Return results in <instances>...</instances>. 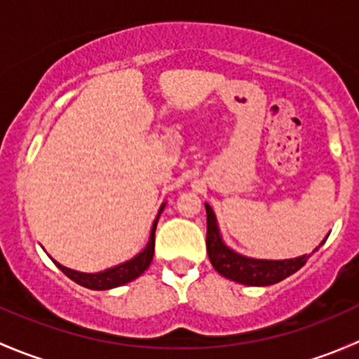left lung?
Listing matches in <instances>:
<instances>
[{
	"mask_svg": "<svg viewBox=\"0 0 359 359\" xmlns=\"http://www.w3.org/2000/svg\"><path fill=\"white\" fill-rule=\"evenodd\" d=\"M206 252H208L210 262L215 267L219 274H222L227 280H233L236 283L248 285V287H267L278 281L285 280L290 274L297 273L304 264L307 262L313 253L309 255H300L295 259L285 260H262V259H250V257L240 255L234 250L226 247L220 236L219 226H217L215 213L212 206L206 205ZM327 240V238H325ZM321 241V245L325 243ZM320 248V247H318ZM316 248V250H318ZM314 250V252H316Z\"/></svg>",
	"mask_w": 359,
	"mask_h": 359,
	"instance_id": "1",
	"label": "left lung"
}]
</instances>
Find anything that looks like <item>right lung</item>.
I'll list each match as a JSON object with an SVG mask.
<instances>
[{"instance_id":"1","label":"right lung","mask_w":359,"mask_h":359,"mask_svg":"<svg viewBox=\"0 0 359 359\" xmlns=\"http://www.w3.org/2000/svg\"><path fill=\"white\" fill-rule=\"evenodd\" d=\"M163 208H165V203L159 206V212L156 219H154L153 227H151V236H149V241H147L146 248H144L139 255L126 260V262L119 264V266H114L106 271H100V273H79V271L69 269V267H64L62 264L55 262L53 259L52 260L67 278H71L72 281H76V283L81 285V287L90 288V290H109V288H116V287H121V285L130 283V281H133L135 278H139L140 274L151 266V262H153L154 233H156L158 219L159 215H161Z\"/></svg>"}]
</instances>
